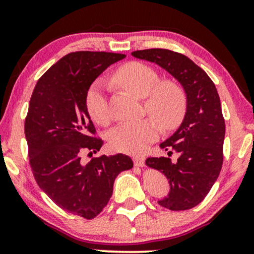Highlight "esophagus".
<instances>
[{
    "instance_id": "esophagus-1",
    "label": "esophagus",
    "mask_w": 254,
    "mask_h": 254,
    "mask_svg": "<svg viewBox=\"0 0 254 254\" xmlns=\"http://www.w3.org/2000/svg\"><path fill=\"white\" fill-rule=\"evenodd\" d=\"M144 160L143 156H133V165L136 167H142L144 165Z\"/></svg>"
}]
</instances>
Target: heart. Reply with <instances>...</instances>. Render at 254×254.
<instances>
[{
  "label": "heart",
  "mask_w": 254,
  "mask_h": 254,
  "mask_svg": "<svg viewBox=\"0 0 254 254\" xmlns=\"http://www.w3.org/2000/svg\"><path fill=\"white\" fill-rule=\"evenodd\" d=\"M115 81L138 98H144L148 115L166 130L176 127L186 112V93L173 80H160L153 66L143 62H129L115 72ZM86 107L95 123L110 122L106 84L97 80L86 95ZM159 136L157 125L151 119L122 124L110 135V144L115 150L127 154H142Z\"/></svg>",
  "instance_id": "heart-1"
}]
</instances>
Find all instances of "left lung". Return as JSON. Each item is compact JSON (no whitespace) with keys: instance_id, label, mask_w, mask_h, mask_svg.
<instances>
[{"instance_id":"left-lung-1","label":"left lung","mask_w":254,"mask_h":254,"mask_svg":"<svg viewBox=\"0 0 254 254\" xmlns=\"http://www.w3.org/2000/svg\"><path fill=\"white\" fill-rule=\"evenodd\" d=\"M133 57L156 63L182 83L188 105L182 125L160 144L179 154L170 157H148L145 165L165 174L171 191L159 200L170 210H189L198 205L216 182L223 164L226 125L216 87L205 71L185 55L167 49L133 51Z\"/></svg>"}]
</instances>
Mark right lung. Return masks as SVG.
I'll return each instance as SVG.
<instances>
[{
	"label": "right lung",
	"instance_id": "obj_1",
	"mask_svg": "<svg viewBox=\"0 0 254 254\" xmlns=\"http://www.w3.org/2000/svg\"><path fill=\"white\" fill-rule=\"evenodd\" d=\"M125 55L76 51L65 55L38 80L25 119V136L34 179L63 210L92 220L109 203L121 172L132 168L124 154L93 157L81 164L84 150L97 153L86 95L90 84Z\"/></svg>",
	"mask_w": 254,
	"mask_h": 254
}]
</instances>
